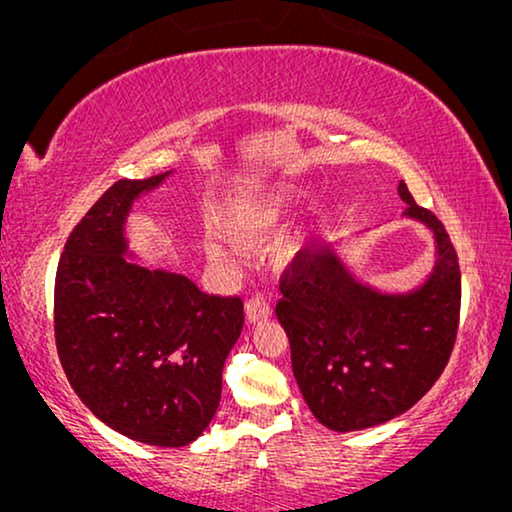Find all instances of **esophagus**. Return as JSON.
I'll return each mask as SVG.
<instances>
[{
    "label": "esophagus",
    "instance_id": "obj_1",
    "mask_svg": "<svg viewBox=\"0 0 512 512\" xmlns=\"http://www.w3.org/2000/svg\"><path fill=\"white\" fill-rule=\"evenodd\" d=\"M272 317V307L268 303V298L263 296H254L247 303V319L251 324H258V321Z\"/></svg>",
    "mask_w": 512,
    "mask_h": 512
}]
</instances>
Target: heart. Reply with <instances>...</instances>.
Returning a JSON list of instances; mask_svg holds the SVG:
<instances>
[{"label": "heart", "mask_w": 512, "mask_h": 512, "mask_svg": "<svg viewBox=\"0 0 512 512\" xmlns=\"http://www.w3.org/2000/svg\"><path fill=\"white\" fill-rule=\"evenodd\" d=\"M293 200V193L289 188H272L256 198H247L235 207L233 219L228 223V233L237 244H251L256 240H263L277 228V223L286 214ZM209 256L212 261L223 265L237 263V251L230 244L221 240H212L207 244Z\"/></svg>", "instance_id": "1"}]
</instances>
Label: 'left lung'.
I'll use <instances>...</instances> for the list:
<instances>
[{
  "instance_id": "left-lung-1",
  "label": "left lung",
  "mask_w": 512,
  "mask_h": 512,
  "mask_svg": "<svg viewBox=\"0 0 512 512\" xmlns=\"http://www.w3.org/2000/svg\"><path fill=\"white\" fill-rule=\"evenodd\" d=\"M403 216L424 223L436 263L422 286L387 293L356 279L333 244L303 249L282 275L277 319L291 342V366L312 415L347 433L410 410L450 361L459 328L457 251L436 214L398 184Z\"/></svg>"
}]
</instances>
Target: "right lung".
<instances>
[{
  "label": "right lung",
  "instance_id": "1",
  "mask_svg": "<svg viewBox=\"0 0 512 512\" xmlns=\"http://www.w3.org/2000/svg\"><path fill=\"white\" fill-rule=\"evenodd\" d=\"M170 174L116 181L72 230L55 275V345L100 422L139 443L184 447L219 408L244 305L124 258L132 202Z\"/></svg>",
  "mask_w": 512,
  "mask_h": 512
}]
</instances>
